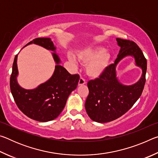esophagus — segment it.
I'll return each mask as SVG.
<instances>
[{
  "mask_svg": "<svg viewBox=\"0 0 158 158\" xmlns=\"http://www.w3.org/2000/svg\"><path fill=\"white\" fill-rule=\"evenodd\" d=\"M84 84H85V80L84 78L81 77V78H80L79 80L78 85H84Z\"/></svg>",
  "mask_w": 158,
  "mask_h": 158,
  "instance_id": "1",
  "label": "esophagus"
}]
</instances>
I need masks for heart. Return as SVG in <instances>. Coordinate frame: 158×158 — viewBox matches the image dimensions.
<instances>
[{"instance_id":"heart-1","label":"heart","mask_w":158,"mask_h":158,"mask_svg":"<svg viewBox=\"0 0 158 158\" xmlns=\"http://www.w3.org/2000/svg\"><path fill=\"white\" fill-rule=\"evenodd\" d=\"M68 56L69 60L74 64L77 63V59L73 54L69 53ZM77 57L80 62L87 65L88 75L93 78H98L107 69L111 56L105 47L94 45L77 51Z\"/></svg>"}]
</instances>
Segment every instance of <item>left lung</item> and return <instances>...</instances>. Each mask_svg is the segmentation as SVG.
<instances>
[{"mask_svg": "<svg viewBox=\"0 0 158 158\" xmlns=\"http://www.w3.org/2000/svg\"><path fill=\"white\" fill-rule=\"evenodd\" d=\"M121 47L114 64L99 78L88 82L89 94L85 108L90 118L93 121L107 123L121 117L132 107L142 93L146 81V59L135 42L116 38ZM127 56L135 59L136 66L140 67L143 74L139 81L132 85H124L117 77V64Z\"/></svg>", "mask_w": 158, "mask_h": 158, "instance_id": "obj_1", "label": "left lung"}]
</instances>
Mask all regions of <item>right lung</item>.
Listing matches in <instances>:
<instances>
[{
    "label": "right lung",
    "instance_id": "add662e5",
    "mask_svg": "<svg viewBox=\"0 0 158 158\" xmlns=\"http://www.w3.org/2000/svg\"><path fill=\"white\" fill-rule=\"evenodd\" d=\"M35 44L53 52L56 63L52 76L35 89H25L18 84L17 56L15 58L10 77V90L19 109L26 116L40 122H47L56 118L65 106L69 94L76 89L79 74H69L60 65L61 60L56 53V47L51 38H36L28 44Z\"/></svg>",
    "mask_w": 158,
    "mask_h": 158
}]
</instances>
